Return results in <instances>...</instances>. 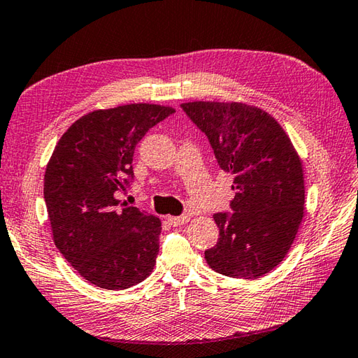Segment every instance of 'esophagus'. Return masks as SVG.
Segmentation results:
<instances>
[{
	"label": "esophagus",
	"mask_w": 358,
	"mask_h": 358,
	"mask_svg": "<svg viewBox=\"0 0 358 358\" xmlns=\"http://www.w3.org/2000/svg\"><path fill=\"white\" fill-rule=\"evenodd\" d=\"M187 220H189V216H167V222L173 227L183 225Z\"/></svg>",
	"instance_id": "34e87169"
}]
</instances>
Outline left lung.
<instances>
[{
  "mask_svg": "<svg viewBox=\"0 0 358 358\" xmlns=\"http://www.w3.org/2000/svg\"><path fill=\"white\" fill-rule=\"evenodd\" d=\"M186 115L206 134L219 167L233 175V213H216L217 244L205 250L213 271L258 278L283 262L303 217V169L274 117L245 103L189 101Z\"/></svg>",
  "mask_w": 358,
  "mask_h": 358,
  "instance_id": "obj_1",
  "label": "left lung"
}]
</instances>
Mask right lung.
Listing matches in <instances>:
<instances>
[{"mask_svg": "<svg viewBox=\"0 0 358 358\" xmlns=\"http://www.w3.org/2000/svg\"><path fill=\"white\" fill-rule=\"evenodd\" d=\"M171 106L133 103L96 109L62 134L47 164L43 197L55 244L95 287L127 289L152 274L161 220L120 206L117 191L133 180V155Z\"/></svg>", "mask_w": 358, "mask_h": 358, "instance_id": "obj_1", "label": "right lung"}]
</instances>
